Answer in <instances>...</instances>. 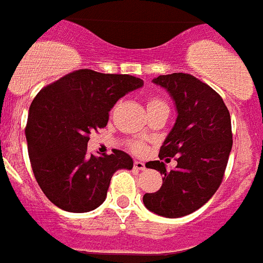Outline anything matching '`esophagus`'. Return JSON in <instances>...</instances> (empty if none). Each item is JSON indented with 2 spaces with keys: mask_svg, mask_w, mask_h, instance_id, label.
<instances>
[{
  "mask_svg": "<svg viewBox=\"0 0 263 263\" xmlns=\"http://www.w3.org/2000/svg\"><path fill=\"white\" fill-rule=\"evenodd\" d=\"M134 169H137V171H144L145 164L142 161H134Z\"/></svg>",
  "mask_w": 263,
  "mask_h": 263,
  "instance_id": "obj_1",
  "label": "esophagus"
}]
</instances>
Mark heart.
I'll return each instance as SVG.
<instances>
[{"mask_svg":"<svg viewBox=\"0 0 263 263\" xmlns=\"http://www.w3.org/2000/svg\"><path fill=\"white\" fill-rule=\"evenodd\" d=\"M162 106H168L165 103V101H162L161 98L158 97H151L147 99V111L149 110H153V108L162 107ZM130 151L134 152L136 155H142L145 151H146V145L145 142H142L141 140H134L129 144Z\"/></svg>","mask_w":263,"mask_h":263,"instance_id":"obj_1","label":"heart"}]
</instances>
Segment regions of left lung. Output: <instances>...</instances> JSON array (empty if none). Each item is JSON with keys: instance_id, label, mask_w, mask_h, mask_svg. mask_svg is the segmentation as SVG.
<instances>
[{"instance_id": "obj_1", "label": "left lung", "mask_w": 263, "mask_h": 263, "mask_svg": "<svg viewBox=\"0 0 263 263\" xmlns=\"http://www.w3.org/2000/svg\"><path fill=\"white\" fill-rule=\"evenodd\" d=\"M153 82L169 91L179 116L160 147V161L146 162L164 177L157 192L144 195V204L165 218H180L204 205L222 184L233 147L231 118L222 97L194 75L175 72ZM175 155L178 165L166 171L161 160Z\"/></svg>"}]
</instances>
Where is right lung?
<instances>
[{
    "mask_svg": "<svg viewBox=\"0 0 263 263\" xmlns=\"http://www.w3.org/2000/svg\"><path fill=\"white\" fill-rule=\"evenodd\" d=\"M142 84L132 75L83 68L36 95L25 127L28 153L34 179L53 204L68 212L92 211L105 201L114 172L133 168L125 152L98 157L88 155L87 142L107 125L119 98Z\"/></svg>",
    "mask_w": 263,
    "mask_h": 263,
    "instance_id": "1",
    "label": "right lung"
}]
</instances>
